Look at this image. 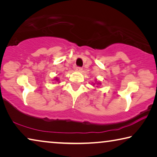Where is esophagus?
I'll return each mask as SVG.
<instances>
[{
    "mask_svg": "<svg viewBox=\"0 0 157 157\" xmlns=\"http://www.w3.org/2000/svg\"><path fill=\"white\" fill-rule=\"evenodd\" d=\"M75 71H78V72H81L82 71V68H80V67H76Z\"/></svg>",
    "mask_w": 157,
    "mask_h": 157,
    "instance_id": "1",
    "label": "esophagus"
}]
</instances>
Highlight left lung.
<instances>
[{
	"label": "left lung",
	"instance_id": "8db88e82",
	"mask_svg": "<svg viewBox=\"0 0 157 157\" xmlns=\"http://www.w3.org/2000/svg\"><path fill=\"white\" fill-rule=\"evenodd\" d=\"M92 84H93V86H94L96 85V87H98V86H99V85H101V83L99 81H97V79H96V82L95 83H94V82H92Z\"/></svg>",
	"mask_w": 157,
	"mask_h": 157
}]
</instances>
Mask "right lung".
<instances>
[{
    "label": "right lung",
    "instance_id": "right-lung-1",
    "mask_svg": "<svg viewBox=\"0 0 157 157\" xmlns=\"http://www.w3.org/2000/svg\"><path fill=\"white\" fill-rule=\"evenodd\" d=\"M53 80H56V82H58V84L60 83V81H59V79L58 78H56H56H54L53 79H52V81H53Z\"/></svg>",
    "mask_w": 157,
    "mask_h": 157
}]
</instances>
